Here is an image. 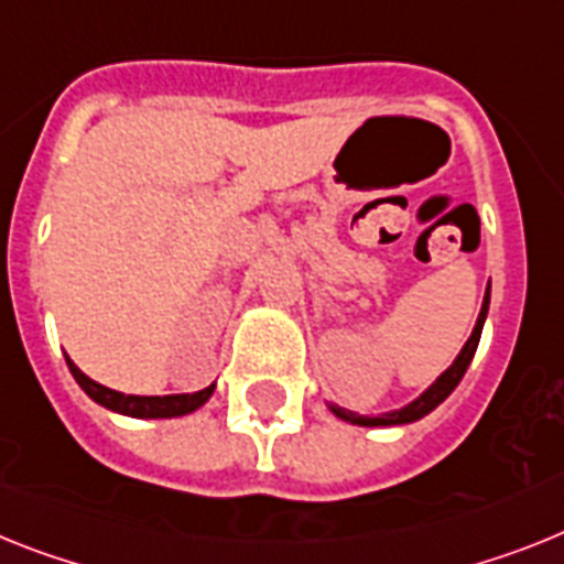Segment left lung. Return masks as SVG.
Here are the masks:
<instances>
[{
	"label": "left lung",
	"mask_w": 564,
	"mask_h": 564,
	"mask_svg": "<svg viewBox=\"0 0 564 564\" xmlns=\"http://www.w3.org/2000/svg\"><path fill=\"white\" fill-rule=\"evenodd\" d=\"M487 306H490V290H487L485 304H481V312H479V321H476V326H473V335L467 338L465 349H462L456 361L451 364V370H444L442 376L435 378V384L430 387L427 392H421L413 404H406L404 410H395V413L378 415V419L347 413V410H340V406H333V413L340 415L344 421H349V424H361V427H387V424H410V421H415V419H424L430 410H435V406L442 404V401L447 399L453 390H456L458 381H462V376H465L467 367H470L473 355H476V347H479L481 326H485V318H487Z\"/></svg>",
	"instance_id": "left-lung-1"
}]
</instances>
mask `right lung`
<instances>
[{"label": "right lung", "instance_id": "1", "mask_svg": "<svg viewBox=\"0 0 564 564\" xmlns=\"http://www.w3.org/2000/svg\"><path fill=\"white\" fill-rule=\"evenodd\" d=\"M68 370L70 376L77 378V384L83 387L97 404L108 406L113 413L134 415V419H172V415H186L192 413V410H197L200 404H206L212 392H215V384H212L200 392H183V395H126V392L108 390V387L91 381V378L85 376L70 358Z\"/></svg>", "mask_w": 564, "mask_h": 564}]
</instances>
